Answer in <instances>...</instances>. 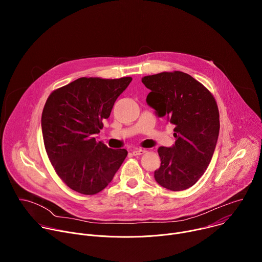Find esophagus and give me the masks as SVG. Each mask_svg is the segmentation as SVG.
Instances as JSON below:
<instances>
[{
    "label": "esophagus",
    "instance_id": "34e87169",
    "mask_svg": "<svg viewBox=\"0 0 262 262\" xmlns=\"http://www.w3.org/2000/svg\"><path fill=\"white\" fill-rule=\"evenodd\" d=\"M145 152L146 151L144 150V149H141V148H137V149H134V150H133V155L134 156H142Z\"/></svg>",
    "mask_w": 262,
    "mask_h": 262
}]
</instances>
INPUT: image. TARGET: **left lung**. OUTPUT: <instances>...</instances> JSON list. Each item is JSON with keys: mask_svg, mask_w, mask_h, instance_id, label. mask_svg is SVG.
Masks as SVG:
<instances>
[{"mask_svg": "<svg viewBox=\"0 0 262 262\" xmlns=\"http://www.w3.org/2000/svg\"><path fill=\"white\" fill-rule=\"evenodd\" d=\"M142 83L151 91L147 104L175 125V144L158 149L161 167L155 178L170 191L189 189L204 174L214 152L220 130L215 99L201 83L181 71L147 76Z\"/></svg>", "mask_w": 262, "mask_h": 262, "instance_id": "1", "label": "left lung"}]
</instances>
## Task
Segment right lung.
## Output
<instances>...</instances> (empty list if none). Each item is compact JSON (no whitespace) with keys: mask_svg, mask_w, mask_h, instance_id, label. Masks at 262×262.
Segmentation results:
<instances>
[{"mask_svg":"<svg viewBox=\"0 0 262 262\" xmlns=\"http://www.w3.org/2000/svg\"><path fill=\"white\" fill-rule=\"evenodd\" d=\"M132 80L80 78L49 96L41 116L46 150L56 173L71 190L84 195L99 193L127 157L125 149L108 148L94 135Z\"/></svg>","mask_w":262,"mask_h":262,"instance_id":"1","label":"right lung"}]
</instances>
